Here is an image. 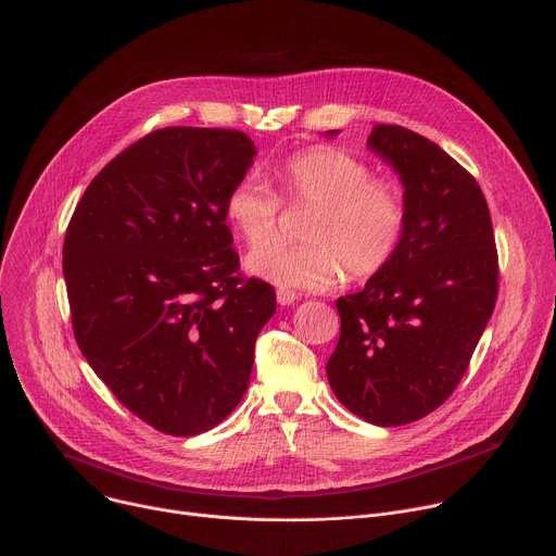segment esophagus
Listing matches in <instances>:
<instances>
[{
  "label": "esophagus",
  "mask_w": 556,
  "mask_h": 556,
  "mask_svg": "<svg viewBox=\"0 0 556 556\" xmlns=\"http://www.w3.org/2000/svg\"><path fill=\"white\" fill-rule=\"evenodd\" d=\"M296 299H299V294L294 290H288V288L277 290V303L279 305H292Z\"/></svg>",
  "instance_id": "34e87169"
}]
</instances>
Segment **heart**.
Segmentation results:
<instances>
[{"instance_id":"heart-1","label":"heart","mask_w":556,"mask_h":556,"mask_svg":"<svg viewBox=\"0 0 556 556\" xmlns=\"http://www.w3.org/2000/svg\"><path fill=\"white\" fill-rule=\"evenodd\" d=\"M273 176L290 204H314L305 222V244L270 242L277 232L281 200L255 178L237 180L224 217L247 247V270L264 281L296 290H326L345 268L352 279H371L399 257L409 228L403 189L363 157L332 144H314L290 153ZM265 247L262 248L261 244Z\"/></svg>"}]
</instances>
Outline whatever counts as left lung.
Masks as SVG:
<instances>
[{
    "instance_id": "left-lung-1",
    "label": "left lung",
    "mask_w": 556,
    "mask_h": 556,
    "mask_svg": "<svg viewBox=\"0 0 556 556\" xmlns=\"http://www.w3.org/2000/svg\"><path fill=\"white\" fill-rule=\"evenodd\" d=\"M367 144L399 172L409 228L384 273L337 299L341 339L326 369L352 414L399 427L459 384L493 314L500 266L486 198L457 161L401 125H376Z\"/></svg>"
}]
</instances>
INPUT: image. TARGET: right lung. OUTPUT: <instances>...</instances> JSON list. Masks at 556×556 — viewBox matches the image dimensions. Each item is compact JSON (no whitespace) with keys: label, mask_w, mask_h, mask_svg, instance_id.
I'll return each instance as SVG.
<instances>
[{"label":"right lung","mask_w":556,"mask_h":556,"mask_svg":"<svg viewBox=\"0 0 556 556\" xmlns=\"http://www.w3.org/2000/svg\"><path fill=\"white\" fill-rule=\"evenodd\" d=\"M237 129L165 127L121 151L65 230L72 330L134 416L169 435L219 425L247 393L275 290L240 275L224 217L253 165Z\"/></svg>","instance_id":"right-lung-1"}]
</instances>
